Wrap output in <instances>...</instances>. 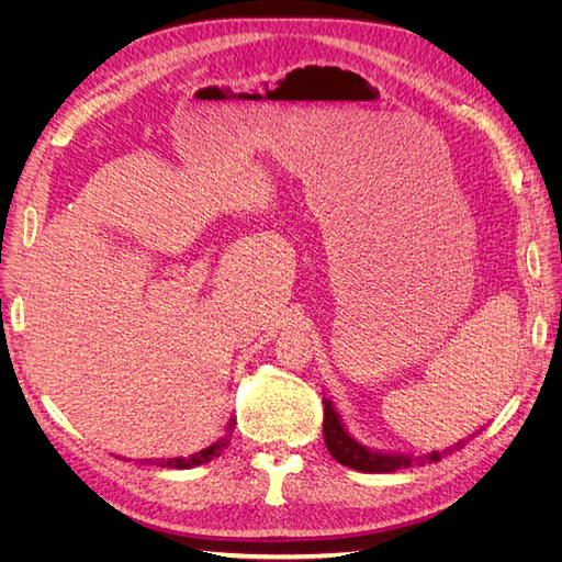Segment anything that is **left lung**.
Returning <instances> with one entry per match:
<instances>
[{"instance_id": "8db88e82", "label": "left lung", "mask_w": 562, "mask_h": 562, "mask_svg": "<svg viewBox=\"0 0 562 562\" xmlns=\"http://www.w3.org/2000/svg\"><path fill=\"white\" fill-rule=\"evenodd\" d=\"M323 440H326V448L335 457V462L363 473H391L398 469H411L413 464L424 467V464L438 462L443 454L454 452L464 446V440H459V443H454L452 448H446L443 452L431 450L427 454H417V457L411 452H386V450L368 448L347 431L342 417H339L333 401L326 396H323Z\"/></svg>"}]
</instances>
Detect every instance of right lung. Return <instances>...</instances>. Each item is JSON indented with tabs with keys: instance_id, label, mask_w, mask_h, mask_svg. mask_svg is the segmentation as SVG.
Wrapping results in <instances>:
<instances>
[{
	"instance_id": "obj_1",
	"label": "right lung",
	"mask_w": 562,
	"mask_h": 562,
	"mask_svg": "<svg viewBox=\"0 0 562 562\" xmlns=\"http://www.w3.org/2000/svg\"><path fill=\"white\" fill-rule=\"evenodd\" d=\"M234 427H236V422H234V417L227 422V427H225V436H220L215 443H211L209 448H203V450H199V452H194V454H187V457H173V459H155V464L157 467H168V469H194V467H199V464H209L211 459H215V457H220L223 454V450L227 448V443H229V438H232V434H234ZM140 464H149V459H140Z\"/></svg>"
}]
</instances>
